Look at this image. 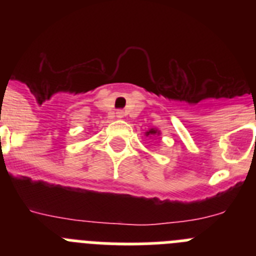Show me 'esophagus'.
<instances>
[{
  "label": "esophagus",
  "mask_w": 256,
  "mask_h": 256,
  "mask_svg": "<svg viewBox=\"0 0 256 256\" xmlns=\"http://www.w3.org/2000/svg\"><path fill=\"white\" fill-rule=\"evenodd\" d=\"M116 118H119V119L124 118V112H123V110H118V112H116Z\"/></svg>",
  "instance_id": "esophagus-1"
}]
</instances>
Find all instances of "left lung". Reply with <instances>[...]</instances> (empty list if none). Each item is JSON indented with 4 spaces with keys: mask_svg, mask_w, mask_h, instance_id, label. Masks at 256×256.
Instances as JSON below:
<instances>
[{
    "mask_svg": "<svg viewBox=\"0 0 256 256\" xmlns=\"http://www.w3.org/2000/svg\"><path fill=\"white\" fill-rule=\"evenodd\" d=\"M160 134V132L158 130H156V128H151L150 130H148V132H146V136H148V137H152V136H159Z\"/></svg>",
    "mask_w": 256,
    "mask_h": 256,
    "instance_id": "left-lung-1",
    "label": "left lung"
}]
</instances>
